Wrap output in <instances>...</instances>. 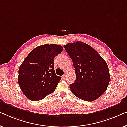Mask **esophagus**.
<instances>
[{
    "label": "esophagus",
    "instance_id": "34e87169",
    "mask_svg": "<svg viewBox=\"0 0 127 127\" xmlns=\"http://www.w3.org/2000/svg\"><path fill=\"white\" fill-rule=\"evenodd\" d=\"M66 78H67V75H64L63 76H62V78H63V79H65Z\"/></svg>",
    "mask_w": 127,
    "mask_h": 127
}]
</instances>
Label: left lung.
I'll list each match as a JSON object with an SVG mask.
<instances>
[{"instance_id": "1", "label": "left lung", "mask_w": 127, "mask_h": 127, "mask_svg": "<svg viewBox=\"0 0 127 127\" xmlns=\"http://www.w3.org/2000/svg\"><path fill=\"white\" fill-rule=\"evenodd\" d=\"M64 47L72 60L76 80L69 85L79 98L93 101L106 90L110 74L106 62L94 48L81 41L70 42Z\"/></svg>"}]
</instances>
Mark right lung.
Wrapping results in <instances>:
<instances>
[{
  "mask_svg": "<svg viewBox=\"0 0 127 127\" xmlns=\"http://www.w3.org/2000/svg\"><path fill=\"white\" fill-rule=\"evenodd\" d=\"M63 51L61 45L45 44L35 48L21 64L18 82L28 98L39 101L56 89L61 78L54 69V58Z\"/></svg>",
  "mask_w": 127,
  "mask_h": 127,
  "instance_id": "1",
  "label": "right lung"
}]
</instances>
